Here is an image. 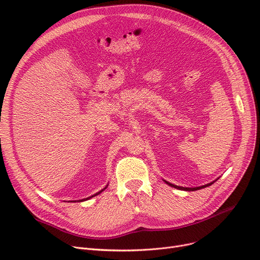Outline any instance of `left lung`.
<instances>
[{"label":"left lung","instance_id":"8db88e82","mask_svg":"<svg viewBox=\"0 0 260 260\" xmlns=\"http://www.w3.org/2000/svg\"><path fill=\"white\" fill-rule=\"evenodd\" d=\"M169 185H171L172 187H175V188H179V189H184V190H197V189H200V188H203V187H207V186H210L212 183H209V184H206V185H202V186H198V187H182V186H178V185H175V184H172L168 181H166Z\"/></svg>","mask_w":260,"mask_h":260}]
</instances>
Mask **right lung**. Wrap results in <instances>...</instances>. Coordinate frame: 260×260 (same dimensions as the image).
Wrapping results in <instances>:
<instances>
[{
	"instance_id": "obj_1",
	"label": "right lung",
	"mask_w": 260,
	"mask_h": 260,
	"mask_svg": "<svg viewBox=\"0 0 260 260\" xmlns=\"http://www.w3.org/2000/svg\"><path fill=\"white\" fill-rule=\"evenodd\" d=\"M103 190V189H102ZM102 190H100V192L99 193H97V194H94V195H92V196H90V197H88V198H86V199H82V200H79V201H83V200H87V199H89V198H91V197H93V196H97L98 194H100L101 192H102Z\"/></svg>"
}]
</instances>
